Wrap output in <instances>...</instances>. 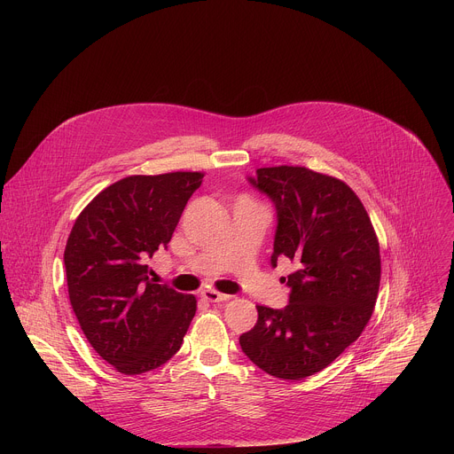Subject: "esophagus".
Returning <instances> with one entry per match:
<instances>
[{"label":"esophagus","mask_w":454,"mask_h":454,"mask_svg":"<svg viewBox=\"0 0 454 454\" xmlns=\"http://www.w3.org/2000/svg\"><path fill=\"white\" fill-rule=\"evenodd\" d=\"M201 298L207 300V301L215 303V301H224V300H228L230 296H228V294H223V293H219V291H215V289H205V291L201 293Z\"/></svg>","instance_id":"34e87169"}]
</instances>
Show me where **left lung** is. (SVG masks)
<instances>
[{"label": "left lung", "instance_id": "obj_1", "mask_svg": "<svg viewBox=\"0 0 454 454\" xmlns=\"http://www.w3.org/2000/svg\"><path fill=\"white\" fill-rule=\"evenodd\" d=\"M251 183L278 215L271 264L287 256L296 271L286 309L256 305L244 354L266 373L300 380L327 368L364 331L379 284V239L356 192L305 167H264Z\"/></svg>", "mask_w": 454, "mask_h": 454}]
</instances>
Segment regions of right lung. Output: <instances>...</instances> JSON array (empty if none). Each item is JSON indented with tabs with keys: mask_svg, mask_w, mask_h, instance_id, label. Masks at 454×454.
<instances>
[{
	"mask_svg": "<svg viewBox=\"0 0 454 454\" xmlns=\"http://www.w3.org/2000/svg\"><path fill=\"white\" fill-rule=\"evenodd\" d=\"M205 172L127 176L88 203L70 231L64 266L79 325L114 370L165 364L198 310L193 294L149 280L144 258L167 246Z\"/></svg>",
	"mask_w": 454,
	"mask_h": 454,
	"instance_id": "1",
	"label": "right lung"
}]
</instances>
